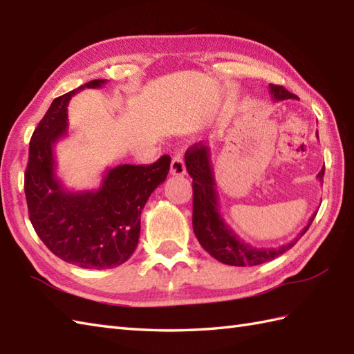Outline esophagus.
I'll return each mask as SVG.
<instances>
[{
  "label": "esophagus",
  "instance_id": "1",
  "mask_svg": "<svg viewBox=\"0 0 354 354\" xmlns=\"http://www.w3.org/2000/svg\"><path fill=\"white\" fill-rule=\"evenodd\" d=\"M185 162H184V156L181 153H176L173 156L171 164H170V173L173 176H183L185 175Z\"/></svg>",
  "mask_w": 354,
  "mask_h": 354
}]
</instances>
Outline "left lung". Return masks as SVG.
I'll return each instance as SVG.
<instances>
[{
  "label": "left lung",
  "mask_w": 354,
  "mask_h": 354,
  "mask_svg": "<svg viewBox=\"0 0 354 354\" xmlns=\"http://www.w3.org/2000/svg\"><path fill=\"white\" fill-rule=\"evenodd\" d=\"M272 100L281 102L297 99L295 94L278 85H269ZM318 135V133H317ZM187 171L193 179V231L201 246L225 265L231 266H255L274 260L278 255L289 251L306 231L309 230L317 213L312 214L309 223L299 231V234L277 248H255L240 239L228 223L225 222L219 208V196L216 192V179L212 165V152L202 142L192 146L185 152ZM319 183L324 178V167L318 173Z\"/></svg>",
  "instance_id": "left-lung-1"
}]
</instances>
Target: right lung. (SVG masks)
Returning <instances> with one entry per match:
<instances>
[{
	"label": "right lung",
	"instance_id": "1",
	"mask_svg": "<svg viewBox=\"0 0 354 354\" xmlns=\"http://www.w3.org/2000/svg\"><path fill=\"white\" fill-rule=\"evenodd\" d=\"M97 79L53 100L37 124L28 149L24 192L30 222L48 250L84 269L123 265L137 250L140 217L150 194L170 170V156L150 165L108 167L95 190L73 192L56 173L55 147L68 133L70 99L85 88H100Z\"/></svg>",
	"mask_w": 354,
	"mask_h": 354
}]
</instances>
